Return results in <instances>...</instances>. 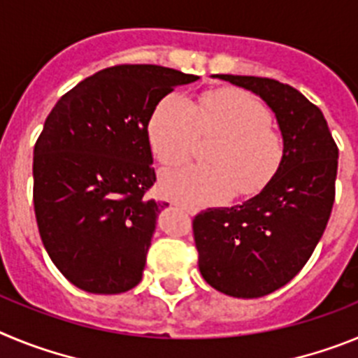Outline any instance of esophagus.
Here are the masks:
<instances>
[{"instance_id":"esophagus-1","label":"esophagus","mask_w":358,"mask_h":358,"mask_svg":"<svg viewBox=\"0 0 358 358\" xmlns=\"http://www.w3.org/2000/svg\"><path fill=\"white\" fill-rule=\"evenodd\" d=\"M179 208H181V210H185L186 213H189V215H195L197 213V210H195V208H189V206H182V204H179Z\"/></svg>"}]
</instances>
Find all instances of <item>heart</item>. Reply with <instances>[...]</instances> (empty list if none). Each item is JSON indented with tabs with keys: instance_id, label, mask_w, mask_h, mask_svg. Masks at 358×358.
<instances>
[{
	"instance_id": "heart-1",
	"label": "heart",
	"mask_w": 358,
	"mask_h": 358,
	"mask_svg": "<svg viewBox=\"0 0 358 358\" xmlns=\"http://www.w3.org/2000/svg\"><path fill=\"white\" fill-rule=\"evenodd\" d=\"M271 120L267 106L248 91H208L195 103L179 93L161 98L147 125L150 150L161 164L188 159L201 134H220L208 156L210 164H186L161 176L164 197L206 206L226 202L236 192H262L285 159V140Z\"/></svg>"
}]
</instances>
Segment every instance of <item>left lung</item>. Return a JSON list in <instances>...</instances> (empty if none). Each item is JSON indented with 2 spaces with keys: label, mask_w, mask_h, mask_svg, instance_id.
Returning <instances> with one entry per match:
<instances>
[{
  "label": "left lung",
  "mask_w": 358,
  "mask_h": 358,
  "mask_svg": "<svg viewBox=\"0 0 358 358\" xmlns=\"http://www.w3.org/2000/svg\"><path fill=\"white\" fill-rule=\"evenodd\" d=\"M260 94L285 140L280 172L256 197L194 218L202 278L233 297H262L296 276L327 229L339 148L321 109L274 78L218 75Z\"/></svg>",
  "instance_id": "8db88e82"
}]
</instances>
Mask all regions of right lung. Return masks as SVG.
<instances>
[{"instance_id": "1", "label": "right lung", "mask_w": 358, "mask_h": 358, "mask_svg": "<svg viewBox=\"0 0 358 358\" xmlns=\"http://www.w3.org/2000/svg\"><path fill=\"white\" fill-rule=\"evenodd\" d=\"M199 77L120 64L62 94L34 147V210L44 249L75 287L120 294L141 281L157 213L147 125L176 85Z\"/></svg>"}]
</instances>
